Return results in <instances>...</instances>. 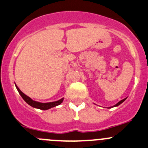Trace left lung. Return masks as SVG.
<instances>
[{"mask_svg":"<svg viewBox=\"0 0 148 148\" xmlns=\"http://www.w3.org/2000/svg\"><path fill=\"white\" fill-rule=\"evenodd\" d=\"M126 98H125V99H122V100H121L120 102H118V103L116 104V105H113V106H112V107H109V108H113V107H117V106H119V105H121V104L122 102H124V101L126 100Z\"/></svg>","mask_w":148,"mask_h":148,"instance_id":"1","label":"left lung"}]
</instances>
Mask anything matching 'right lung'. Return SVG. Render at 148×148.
Returning <instances> with one entry per match:
<instances>
[{
  "label": "right lung",
  "instance_id": "obj_1",
  "mask_svg": "<svg viewBox=\"0 0 148 148\" xmlns=\"http://www.w3.org/2000/svg\"><path fill=\"white\" fill-rule=\"evenodd\" d=\"M16 86V88L17 89V91H19V94L21 95L22 98H23L24 100L27 102L29 105L32 106L33 108H38V109H40V110H49L51 108H54V107L57 106V105H60L62 102H63V99L64 98H62L61 99L58 101H55V102H46V103H42V102H36V101L33 100V99L29 98V97L25 95L19 88H18L17 86L15 84Z\"/></svg>",
  "mask_w": 148,
  "mask_h": 148
}]
</instances>
